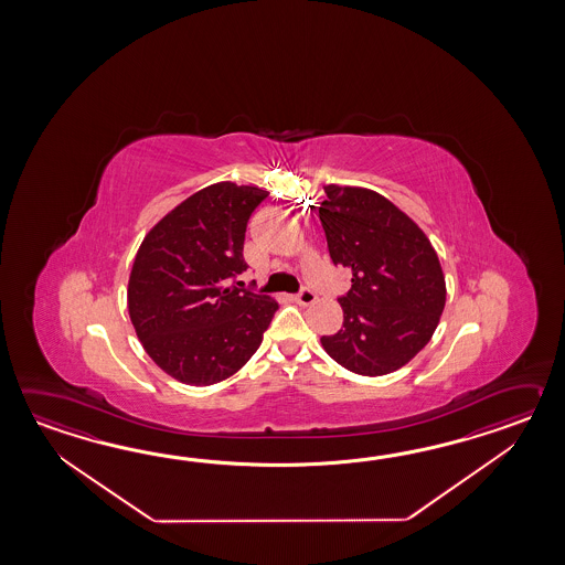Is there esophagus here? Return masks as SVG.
Wrapping results in <instances>:
<instances>
[{
  "label": "esophagus",
  "mask_w": 565,
  "mask_h": 565,
  "mask_svg": "<svg viewBox=\"0 0 565 565\" xmlns=\"http://www.w3.org/2000/svg\"><path fill=\"white\" fill-rule=\"evenodd\" d=\"M295 300H297L299 305H305V307H307V305H312V302L317 300V295H315V290H312V288L302 287L299 292L295 295Z\"/></svg>",
  "instance_id": "1"
}]
</instances>
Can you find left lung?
Here are the masks:
<instances>
[{"label":"left lung","mask_w":565,"mask_h":565,"mask_svg":"<svg viewBox=\"0 0 565 565\" xmlns=\"http://www.w3.org/2000/svg\"><path fill=\"white\" fill-rule=\"evenodd\" d=\"M319 207L331 260L351 273L339 297L343 327L321 337L349 372L384 375L406 365L433 337L446 285L433 244L384 195L327 185Z\"/></svg>","instance_id":"obj_1"}]
</instances>
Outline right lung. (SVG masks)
Masks as SVG:
<instances>
[{"instance_id":"right-lung-1","label":"right lung","mask_w":565,"mask_h":565,"mask_svg":"<svg viewBox=\"0 0 565 565\" xmlns=\"http://www.w3.org/2000/svg\"><path fill=\"white\" fill-rule=\"evenodd\" d=\"M268 192L230 181L207 185L145 236L129 278V315L145 351L183 384L238 372L278 309L238 280L244 236Z\"/></svg>"}]
</instances>
